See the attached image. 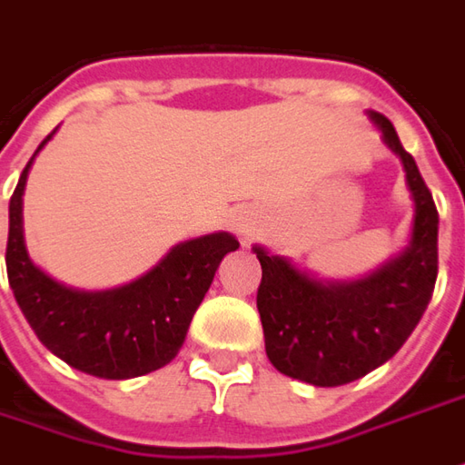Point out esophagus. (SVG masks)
Masks as SVG:
<instances>
[{
	"instance_id": "1",
	"label": "esophagus",
	"mask_w": 465,
	"mask_h": 465,
	"mask_svg": "<svg viewBox=\"0 0 465 465\" xmlns=\"http://www.w3.org/2000/svg\"><path fill=\"white\" fill-rule=\"evenodd\" d=\"M229 226H232L233 233H239L243 242H246V236H249V233H252V229H254V222H252L246 213H242V211H239V213H233L232 219H229Z\"/></svg>"
}]
</instances>
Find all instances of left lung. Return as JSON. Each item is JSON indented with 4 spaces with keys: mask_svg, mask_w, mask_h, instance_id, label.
Segmentation results:
<instances>
[{
    "mask_svg": "<svg viewBox=\"0 0 465 465\" xmlns=\"http://www.w3.org/2000/svg\"><path fill=\"white\" fill-rule=\"evenodd\" d=\"M382 143L401 158L413 199L405 252L352 282H327L287 256L254 246L262 264L256 307L269 362L289 378L337 388L388 362L420 322L438 277V211L413 155L385 115L368 110Z\"/></svg>",
    "mask_w": 465,
    "mask_h": 465,
    "instance_id": "left-lung-1",
    "label": "left lung"
}]
</instances>
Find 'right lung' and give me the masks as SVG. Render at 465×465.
Returning <instances> with one entry per match:
<instances>
[{"instance_id": "add662e5", "label": "right lung", "mask_w": 465, "mask_h": 465, "mask_svg": "<svg viewBox=\"0 0 465 465\" xmlns=\"http://www.w3.org/2000/svg\"><path fill=\"white\" fill-rule=\"evenodd\" d=\"M52 135L54 131L35 155ZM35 155L9 201L6 239V277L29 327L52 355L95 378L128 380L168 365L183 345L222 259L239 249L236 236L216 232L176 243L151 272L123 287H67L29 259L25 243L22 196Z\"/></svg>"}]
</instances>
